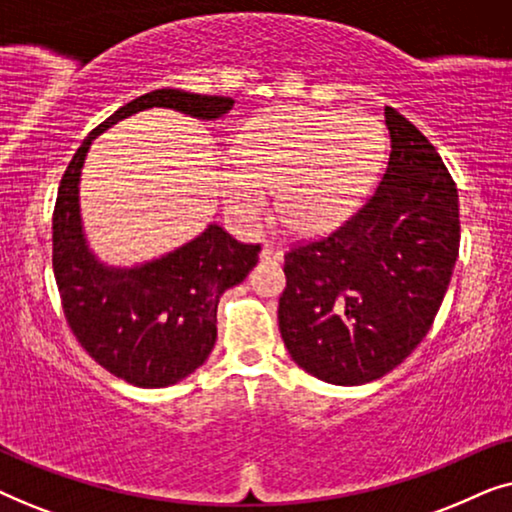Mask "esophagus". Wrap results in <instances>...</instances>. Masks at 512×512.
Returning <instances> with one entry per match:
<instances>
[{
    "label": "esophagus",
    "instance_id": "obj_1",
    "mask_svg": "<svg viewBox=\"0 0 512 512\" xmlns=\"http://www.w3.org/2000/svg\"><path fill=\"white\" fill-rule=\"evenodd\" d=\"M284 254L275 247H270V244H263L261 249V261H270V263H282Z\"/></svg>",
    "mask_w": 512,
    "mask_h": 512
}]
</instances>
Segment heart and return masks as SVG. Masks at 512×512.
<instances>
[{
  "label": "heart",
  "mask_w": 512,
  "mask_h": 512,
  "mask_svg": "<svg viewBox=\"0 0 512 512\" xmlns=\"http://www.w3.org/2000/svg\"><path fill=\"white\" fill-rule=\"evenodd\" d=\"M387 153V130L366 111L279 107L237 137V167H223V205L237 228L254 230L268 198L296 235L340 228L366 198Z\"/></svg>",
  "instance_id": "heart-1"
}]
</instances>
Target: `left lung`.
Here are the masks:
<instances>
[{
	"label": "left lung",
	"instance_id": "left-lung-1",
	"mask_svg": "<svg viewBox=\"0 0 512 512\" xmlns=\"http://www.w3.org/2000/svg\"><path fill=\"white\" fill-rule=\"evenodd\" d=\"M391 153L377 191L326 240L284 256L279 333L319 380L356 387L394 370L436 319L459 256V195L433 144L384 107Z\"/></svg>",
	"mask_w": 512,
	"mask_h": 512
}]
</instances>
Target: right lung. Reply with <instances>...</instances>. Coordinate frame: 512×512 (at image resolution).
Instances as JSON below:
<instances>
[{
	"label": "right lung",
	"instance_id": "1",
	"mask_svg": "<svg viewBox=\"0 0 512 512\" xmlns=\"http://www.w3.org/2000/svg\"><path fill=\"white\" fill-rule=\"evenodd\" d=\"M233 97L151 90L114 111L74 153L53 212V272L62 310L81 347L111 375L144 389L170 387L195 373L216 342L223 291L247 279L258 244H242L216 223L174 251L135 265L102 263L81 216V172L95 137L146 109L219 121Z\"/></svg>",
	"mask_w": 512,
	"mask_h": 512
}]
</instances>
